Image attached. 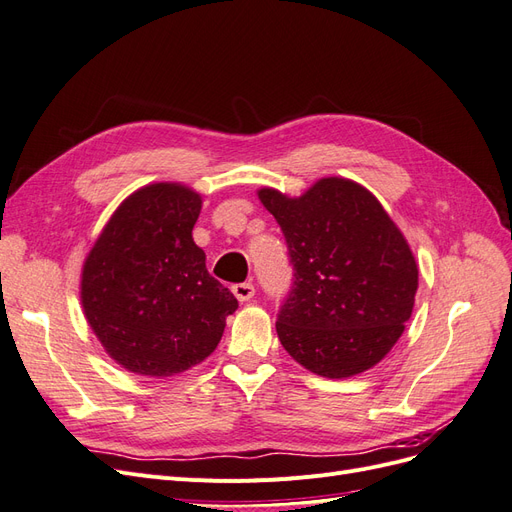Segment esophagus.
I'll return each instance as SVG.
<instances>
[{
  "mask_svg": "<svg viewBox=\"0 0 512 512\" xmlns=\"http://www.w3.org/2000/svg\"><path fill=\"white\" fill-rule=\"evenodd\" d=\"M232 294H235V297H237L241 303H245V301H250V299L254 297L256 288H254L252 282H243V284H235V286H232Z\"/></svg>",
  "mask_w": 512,
  "mask_h": 512,
  "instance_id": "1",
  "label": "esophagus"
}]
</instances>
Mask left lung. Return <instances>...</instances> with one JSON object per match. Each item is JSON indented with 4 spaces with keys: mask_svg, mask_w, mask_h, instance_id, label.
Listing matches in <instances>:
<instances>
[{
    "mask_svg": "<svg viewBox=\"0 0 512 512\" xmlns=\"http://www.w3.org/2000/svg\"><path fill=\"white\" fill-rule=\"evenodd\" d=\"M258 198L280 224L292 265L275 322L286 352L324 378L380 363L412 316L418 269L378 198L342 177L320 179L299 198L273 188Z\"/></svg>",
    "mask_w": 512,
    "mask_h": 512,
    "instance_id": "left-lung-1",
    "label": "left lung"
}]
</instances>
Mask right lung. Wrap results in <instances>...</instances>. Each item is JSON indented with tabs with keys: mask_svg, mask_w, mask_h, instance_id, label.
Segmentation results:
<instances>
[{
	"mask_svg": "<svg viewBox=\"0 0 512 512\" xmlns=\"http://www.w3.org/2000/svg\"><path fill=\"white\" fill-rule=\"evenodd\" d=\"M200 207L185 185H145L123 200L85 258V318L132 374L166 378L205 361L239 307L192 239Z\"/></svg>",
	"mask_w": 512,
	"mask_h": 512,
	"instance_id": "1",
	"label": "right lung"
}]
</instances>
